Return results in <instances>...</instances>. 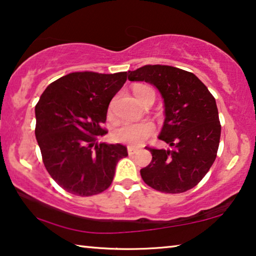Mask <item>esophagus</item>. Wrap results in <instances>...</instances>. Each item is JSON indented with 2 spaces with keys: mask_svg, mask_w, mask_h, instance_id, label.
I'll use <instances>...</instances> for the list:
<instances>
[{
  "mask_svg": "<svg viewBox=\"0 0 256 256\" xmlns=\"http://www.w3.org/2000/svg\"><path fill=\"white\" fill-rule=\"evenodd\" d=\"M138 147H134V146H128V153L130 156H133V154H136L138 152Z\"/></svg>",
  "mask_w": 256,
  "mask_h": 256,
  "instance_id": "34e87169",
  "label": "esophagus"
}]
</instances>
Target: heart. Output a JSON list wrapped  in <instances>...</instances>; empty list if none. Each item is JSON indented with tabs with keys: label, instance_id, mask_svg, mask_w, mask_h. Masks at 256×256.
<instances>
[{
	"label": "heart",
	"instance_id": "obj_1",
	"mask_svg": "<svg viewBox=\"0 0 256 256\" xmlns=\"http://www.w3.org/2000/svg\"><path fill=\"white\" fill-rule=\"evenodd\" d=\"M148 87L146 86H136L134 88V94L144 90ZM153 132V124L150 122L144 120L138 123H122L120 126L114 130L112 136L114 139L120 142H126L130 145H140L145 142V139L148 138L150 133Z\"/></svg>",
	"mask_w": 256,
	"mask_h": 256
}]
</instances>
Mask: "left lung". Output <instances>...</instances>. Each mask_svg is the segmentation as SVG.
<instances>
[{
  "instance_id": "obj_1",
  "label": "left lung",
  "mask_w": 256,
  "mask_h": 256,
  "mask_svg": "<svg viewBox=\"0 0 256 256\" xmlns=\"http://www.w3.org/2000/svg\"><path fill=\"white\" fill-rule=\"evenodd\" d=\"M128 80L147 82L161 94L164 122L158 138L170 146L146 147L152 161L140 169L144 182L167 194L194 188L217 156L222 126L214 97L195 74L166 64L128 70Z\"/></svg>"
}]
</instances>
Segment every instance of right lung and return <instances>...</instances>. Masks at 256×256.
I'll return each mask as SVG.
<instances>
[{
	"instance_id": "right-lung-1",
	"label": "right lung",
	"mask_w": 256,
	"mask_h": 256,
	"mask_svg": "<svg viewBox=\"0 0 256 256\" xmlns=\"http://www.w3.org/2000/svg\"><path fill=\"white\" fill-rule=\"evenodd\" d=\"M128 72H75L48 86L34 109L36 139L51 178L66 192L92 196L108 189L118 161L128 156L120 144L97 142L112 97Z\"/></svg>"
}]
</instances>
